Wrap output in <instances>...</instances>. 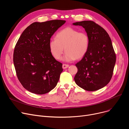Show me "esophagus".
<instances>
[{
  "label": "esophagus",
  "instance_id": "esophagus-1",
  "mask_svg": "<svg viewBox=\"0 0 129 129\" xmlns=\"http://www.w3.org/2000/svg\"><path fill=\"white\" fill-rule=\"evenodd\" d=\"M69 66V65H68V64H63L62 67H63V69H67V67H68Z\"/></svg>",
  "mask_w": 129,
  "mask_h": 129
}]
</instances>
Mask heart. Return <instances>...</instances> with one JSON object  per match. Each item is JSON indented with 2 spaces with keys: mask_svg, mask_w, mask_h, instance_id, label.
I'll return each instance as SVG.
<instances>
[{
  "mask_svg": "<svg viewBox=\"0 0 129 129\" xmlns=\"http://www.w3.org/2000/svg\"><path fill=\"white\" fill-rule=\"evenodd\" d=\"M56 39H51L49 47L52 55L56 59H60L66 51L63 59L71 61L82 58L86 54L89 46V38L84 31L67 27L58 32Z\"/></svg>",
  "mask_w": 129,
  "mask_h": 129,
  "instance_id": "1",
  "label": "heart"
}]
</instances>
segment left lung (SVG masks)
Listing matches in <instances>:
<instances>
[{"label": "left lung", "mask_w": 129, "mask_h": 129, "mask_svg": "<svg viewBox=\"0 0 129 129\" xmlns=\"http://www.w3.org/2000/svg\"><path fill=\"white\" fill-rule=\"evenodd\" d=\"M73 24L82 26L89 38L88 50L75 64L78 71L74 80L86 90H97L109 83L113 75L116 55L111 39L103 28L92 21Z\"/></svg>", "instance_id": "left-lung-1"}]
</instances>
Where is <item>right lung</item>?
<instances>
[{"label": "right lung", "mask_w": 129, "mask_h": 129, "mask_svg": "<svg viewBox=\"0 0 129 129\" xmlns=\"http://www.w3.org/2000/svg\"><path fill=\"white\" fill-rule=\"evenodd\" d=\"M62 20L34 22L24 30L15 47L13 60L17 77L25 89L43 94L55 88L63 71L62 63L53 57L49 42L65 23Z\"/></svg>", "instance_id": "add662e5"}]
</instances>
